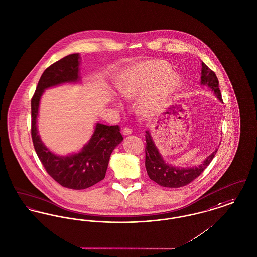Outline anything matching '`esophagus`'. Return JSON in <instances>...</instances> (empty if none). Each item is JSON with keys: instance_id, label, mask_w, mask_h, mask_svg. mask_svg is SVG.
<instances>
[{"instance_id": "esophagus-1", "label": "esophagus", "mask_w": 257, "mask_h": 257, "mask_svg": "<svg viewBox=\"0 0 257 257\" xmlns=\"http://www.w3.org/2000/svg\"><path fill=\"white\" fill-rule=\"evenodd\" d=\"M123 135H130L132 133V129L130 127H124L122 130Z\"/></svg>"}]
</instances>
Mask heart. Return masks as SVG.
Wrapping results in <instances>:
<instances>
[{
  "label": "heart",
  "instance_id": "b5f03b06",
  "mask_svg": "<svg viewBox=\"0 0 257 257\" xmlns=\"http://www.w3.org/2000/svg\"><path fill=\"white\" fill-rule=\"evenodd\" d=\"M180 78L172 74L164 61H144L129 67L117 82V89L125 99H134L145 91L138 109L142 114L151 115L165 106L180 87Z\"/></svg>",
  "mask_w": 257,
  "mask_h": 257
}]
</instances>
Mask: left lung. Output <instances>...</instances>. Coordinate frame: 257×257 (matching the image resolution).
<instances>
[{
    "mask_svg": "<svg viewBox=\"0 0 257 257\" xmlns=\"http://www.w3.org/2000/svg\"><path fill=\"white\" fill-rule=\"evenodd\" d=\"M201 84L208 85L217 98L222 101L221 93L218 87V79L213 71L202 62V76ZM146 169L151 181L163 187L179 188L189 184L198 178L203 171L210 165L217 150L210 154L207 159L195 168H179L165 163L158 150L152 142L151 134L147 131L146 135Z\"/></svg>",
    "mask_w": 257,
    "mask_h": 257,
    "instance_id": "8db88e82",
    "label": "left lung"
}]
</instances>
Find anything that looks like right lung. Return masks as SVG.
<instances>
[{
	"mask_svg": "<svg viewBox=\"0 0 257 257\" xmlns=\"http://www.w3.org/2000/svg\"><path fill=\"white\" fill-rule=\"evenodd\" d=\"M78 59L77 53L70 54L46 68L31 100V135L39 159L54 181L64 187L76 190L88 188L105 178L110 154L123 140L119 126L98 123L89 143L82 151L73 155L57 156L47 150L41 141L37 131L41 96L48 87L77 81Z\"/></svg>",
	"mask_w": 257,
	"mask_h": 257,
	"instance_id": "1",
	"label": "right lung"
}]
</instances>
